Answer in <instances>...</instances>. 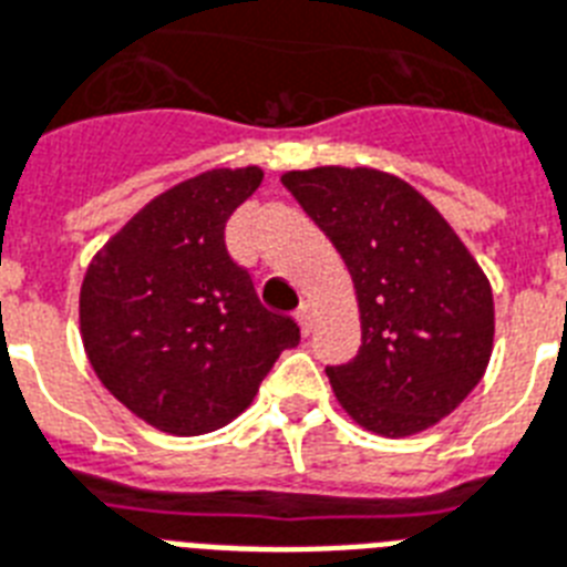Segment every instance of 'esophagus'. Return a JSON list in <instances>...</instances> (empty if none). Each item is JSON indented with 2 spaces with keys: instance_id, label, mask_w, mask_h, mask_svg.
Masks as SVG:
<instances>
[{
  "instance_id": "obj_1",
  "label": "esophagus",
  "mask_w": 567,
  "mask_h": 567,
  "mask_svg": "<svg viewBox=\"0 0 567 567\" xmlns=\"http://www.w3.org/2000/svg\"><path fill=\"white\" fill-rule=\"evenodd\" d=\"M297 323L299 329H302V334L311 331V323H315V306H311V302H302V306L297 308Z\"/></svg>"
}]
</instances>
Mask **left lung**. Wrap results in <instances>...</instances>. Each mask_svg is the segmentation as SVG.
<instances>
[{
	"label": "left lung",
	"mask_w": 567,
	"mask_h": 567,
	"mask_svg": "<svg viewBox=\"0 0 567 567\" xmlns=\"http://www.w3.org/2000/svg\"><path fill=\"white\" fill-rule=\"evenodd\" d=\"M282 186L347 261L361 349L326 367L367 431L408 436L449 416L481 381L495 308L477 261L416 188L372 168L288 172Z\"/></svg>",
	"instance_id": "8db88e82"
}]
</instances>
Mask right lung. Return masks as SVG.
<instances>
[{
	"label": "right lung",
	"mask_w": 567,
	"mask_h": 567,
	"mask_svg": "<svg viewBox=\"0 0 567 567\" xmlns=\"http://www.w3.org/2000/svg\"><path fill=\"white\" fill-rule=\"evenodd\" d=\"M259 183V168H215L168 188L86 270L81 334L92 370L159 431L227 425L299 343V326L261 306L224 241L229 215Z\"/></svg>",
	"instance_id": "obj_1"
}]
</instances>
